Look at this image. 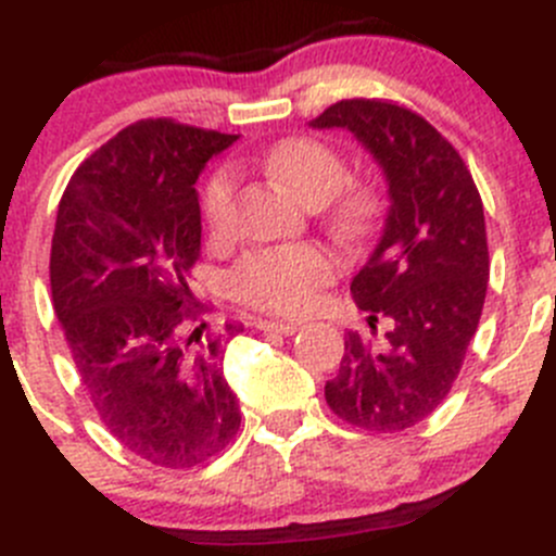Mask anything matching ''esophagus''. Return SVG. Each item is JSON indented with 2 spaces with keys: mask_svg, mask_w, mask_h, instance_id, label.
<instances>
[{
  "mask_svg": "<svg viewBox=\"0 0 556 556\" xmlns=\"http://www.w3.org/2000/svg\"><path fill=\"white\" fill-rule=\"evenodd\" d=\"M255 327L263 332H277V336H293L301 330V323H277V319H258Z\"/></svg>",
  "mask_w": 556,
  "mask_h": 556,
  "instance_id": "obj_1",
  "label": "esophagus"
}]
</instances>
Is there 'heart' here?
I'll list each match as a JSON object with an SVG mask.
<instances>
[{
    "label": "heart",
    "mask_w": 556,
    "mask_h": 556,
    "mask_svg": "<svg viewBox=\"0 0 556 556\" xmlns=\"http://www.w3.org/2000/svg\"><path fill=\"white\" fill-rule=\"evenodd\" d=\"M263 170L295 191L303 202L325 204V220L346 242H367L383 229L389 194L381 180H346V162L325 140L282 138L263 154ZM237 175L229 165L213 170L202 189V220L210 237L233 231ZM338 258L323 244H277L250 250L229 274L237 301L266 314L298 317L314 308L323 288L336 279Z\"/></svg>",
    "instance_id": "b5f03b06"
}]
</instances>
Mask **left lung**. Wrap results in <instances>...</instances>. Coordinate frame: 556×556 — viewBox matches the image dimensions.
<instances>
[{
    "label": "left lung",
    "mask_w": 556,
    "mask_h": 556,
    "mask_svg": "<svg viewBox=\"0 0 556 556\" xmlns=\"http://www.w3.org/2000/svg\"><path fill=\"white\" fill-rule=\"evenodd\" d=\"M312 125L352 130L389 180L383 237L352 282L372 336L378 319L386 332H346L325 400L356 429L394 434L445 402L477 332L490 277L482 197L455 146L400 103L346 98Z\"/></svg>",
    "instance_id": "8db88e82"
}]
</instances>
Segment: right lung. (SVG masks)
I'll return each instance as SVG.
<instances>
[{"label":"right lung","mask_w":556,"mask_h":556,"mask_svg":"<svg viewBox=\"0 0 556 556\" xmlns=\"http://www.w3.org/2000/svg\"><path fill=\"white\" fill-rule=\"evenodd\" d=\"M237 136L138 119L92 151L58 204L52 308L103 426L138 458L191 469L237 437L242 413L224 378L189 277L202 250L197 178Z\"/></svg>","instance_id":"add662e5"}]
</instances>
